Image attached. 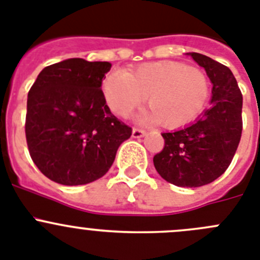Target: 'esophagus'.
<instances>
[{
    "label": "esophagus",
    "instance_id": "34e87169",
    "mask_svg": "<svg viewBox=\"0 0 260 260\" xmlns=\"http://www.w3.org/2000/svg\"><path fill=\"white\" fill-rule=\"evenodd\" d=\"M145 131L144 129H140V128H133L132 131V137H135V139H141V137H144L145 136Z\"/></svg>",
    "mask_w": 260,
    "mask_h": 260
}]
</instances>
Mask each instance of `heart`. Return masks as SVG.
Wrapping results in <instances>:
<instances>
[{"mask_svg":"<svg viewBox=\"0 0 260 260\" xmlns=\"http://www.w3.org/2000/svg\"><path fill=\"white\" fill-rule=\"evenodd\" d=\"M102 93L111 111L121 118L129 116L146 98L150 110L142 119L175 129L202 114L211 95V80L200 67L160 60L128 72L110 71L102 80Z\"/></svg>","mask_w":260,"mask_h":260,"instance_id":"1","label":"heart"}]
</instances>
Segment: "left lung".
Returning a JSON list of instances; mask_svg holds the SVG:
<instances>
[{
	"mask_svg": "<svg viewBox=\"0 0 260 260\" xmlns=\"http://www.w3.org/2000/svg\"><path fill=\"white\" fill-rule=\"evenodd\" d=\"M190 55L211 80V106L188 127L162 133L165 146L153 158L158 174L182 188L207 185L221 176L242 133V94L232 71L200 53Z\"/></svg>",
	"mask_w": 260,
	"mask_h": 260,
	"instance_id": "obj_1",
	"label": "left lung"
}]
</instances>
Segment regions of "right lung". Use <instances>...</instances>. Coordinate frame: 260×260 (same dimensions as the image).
I'll return each instance as SVG.
<instances>
[{
    "instance_id": "obj_1",
    "label": "right lung",
    "mask_w": 260,
    "mask_h": 260,
    "mask_svg": "<svg viewBox=\"0 0 260 260\" xmlns=\"http://www.w3.org/2000/svg\"><path fill=\"white\" fill-rule=\"evenodd\" d=\"M109 62L71 58L45 67L28 92L25 139L48 179L83 185L106 174L132 128L111 114L102 93Z\"/></svg>"
}]
</instances>
